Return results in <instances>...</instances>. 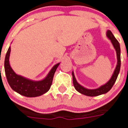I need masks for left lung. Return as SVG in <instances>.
I'll list each match as a JSON object with an SVG mask.
<instances>
[{"label": "left lung", "instance_id": "obj_1", "mask_svg": "<svg viewBox=\"0 0 128 128\" xmlns=\"http://www.w3.org/2000/svg\"><path fill=\"white\" fill-rule=\"evenodd\" d=\"M106 36L110 40L112 43L113 46H114V48H115V50H116V52H117V65L116 66L115 70H114L112 76L110 80L108 81V82H106V84L101 86H100L98 88L92 89V90L85 88H84V87L82 86L81 85H80L77 82L75 76H74V72H72V78H73V84H74V88L80 93L82 94L83 95H85V96L94 97V96H99V95L107 93L112 88L114 83H115V82L117 80V77H118V73L120 72V44L118 43V42L117 41V40L115 38V36H114L112 32H111V30H107Z\"/></svg>", "mask_w": 128, "mask_h": 128}]
</instances>
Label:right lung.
I'll return each mask as SVG.
<instances>
[{
	"instance_id": "right-lung-1",
	"label": "right lung",
	"mask_w": 128,
	"mask_h": 128,
	"mask_svg": "<svg viewBox=\"0 0 128 128\" xmlns=\"http://www.w3.org/2000/svg\"><path fill=\"white\" fill-rule=\"evenodd\" d=\"M10 52L11 47H10L6 55L4 69L7 80L11 88L19 94L28 98L38 97L48 92L52 85L54 73L60 65V63L53 66L44 80L39 81H34L15 74L10 65L9 58Z\"/></svg>"
}]
</instances>
